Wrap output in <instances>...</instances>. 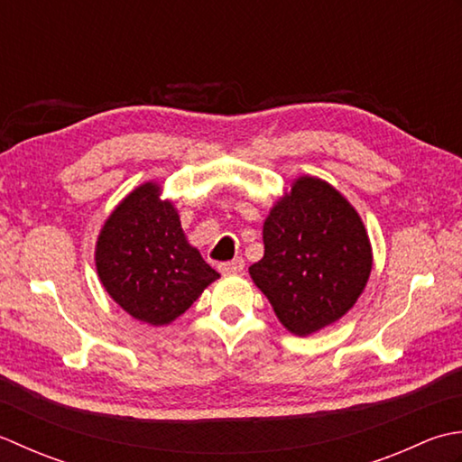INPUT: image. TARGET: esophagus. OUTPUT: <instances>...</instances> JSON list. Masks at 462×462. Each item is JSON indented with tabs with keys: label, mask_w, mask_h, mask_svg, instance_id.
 I'll use <instances>...</instances> for the list:
<instances>
[{
	"label": "esophagus",
	"mask_w": 462,
	"mask_h": 462,
	"mask_svg": "<svg viewBox=\"0 0 462 462\" xmlns=\"http://www.w3.org/2000/svg\"><path fill=\"white\" fill-rule=\"evenodd\" d=\"M243 269H245V261L241 257L227 261V263H221L219 265V271L223 273V275H237V273H241Z\"/></svg>",
	"instance_id": "34e87169"
}]
</instances>
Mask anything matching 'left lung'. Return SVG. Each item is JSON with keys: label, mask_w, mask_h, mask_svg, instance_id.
I'll return each mask as SVG.
<instances>
[{"label": "left lung", "mask_w": 462, "mask_h": 462, "mask_svg": "<svg viewBox=\"0 0 462 462\" xmlns=\"http://www.w3.org/2000/svg\"><path fill=\"white\" fill-rule=\"evenodd\" d=\"M263 243L265 255L249 275L299 337L338 321L371 275L373 251L359 213L323 179H295L273 205Z\"/></svg>", "instance_id": "1"}]
</instances>
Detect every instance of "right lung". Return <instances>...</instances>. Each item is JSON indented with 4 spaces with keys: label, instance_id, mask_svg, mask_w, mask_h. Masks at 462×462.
Masks as SVG:
<instances>
[{
    "label": "right lung",
    "instance_id": "obj_1",
    "mask_svg": "<svg viewBox=\"0 0 462 462\" xmlns=\"http://www.w3.org/2000/svg\"><path fill=\"white\" fill-rule=\"evenodd\" d=\"M159 193L152 181L131 191L96 245L101 285L125 313L153 327L173 323L219 279L187 241L173 203Z\"/></svg>",
    "mask_w": 462,
    "mask_h": 462
}]
</instances>
